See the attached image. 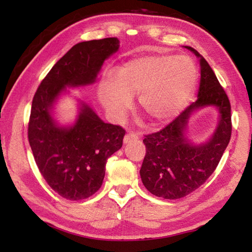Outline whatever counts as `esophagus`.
Listing matches in <instances>:
<instances>
[{"label": "esophagus", "mask_w": 252, "mask_h": 252, "mask_svg": "<svg viewBox=\"0 0 252 252\" xmlns=\"http://www.w3.org/2000/svg\"><path fill=\"white\" fill-rule=\"evenodd\" d=\"M138 139H139V136L136 135V134H134V133L126 134L125 139H123V143H125V144H127V143H130V142H133V141H135V140H138Z\"/></svg>", "instance_id": "1"}]
</instances>
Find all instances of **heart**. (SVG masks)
<instances>
[{"label": "heart", "mask_w": 252, "mask_h": 252, "mask_svg": "<svg viewBox=\"0 0 252 252\" xmlns=\"http://www.w3.org/2000/svg\"><path fill=\"white\" fill-rule=\"evenodd\" d=\"M198 82L194 62L188 57L156 54L136 58L102 78L99 97L114 121H121L138 96L139 106L152 123L178 116L189 103Z\"/></svg>", "instance_id": "obj_1"}]
</instances>
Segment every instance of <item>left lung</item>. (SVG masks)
<instances>
[{"instance_id": "8db88e82", "label": "left lung", "mask_w": 252, "mask_h": 252, "mask_svg": "<svg viewBox=\"0 0 252 252\" xmlns=\"http://www.w3.org/2000/svg\"><path fill=\"white\" fill-rule=\"evenodd\" d=\"M200 61L198 99L164 129L146 135L144 157L140 176L152 194L163 199L186 197L215 171L231 136V106L215 72L197 50L185 46ZM215 107L219 122L207 142L195 144L187 136L189 119L199 109Z\"/></svg>"}]
</instances>
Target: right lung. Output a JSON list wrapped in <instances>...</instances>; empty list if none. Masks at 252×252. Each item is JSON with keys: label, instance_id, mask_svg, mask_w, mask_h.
Returning a JSON list of instances; mask_svg holds the SVG:
<instances>
[{"label": "right lung", "instance_id": "1", "mask_svg": "<svg viewBox=\"0 0 252 252\" xmlns=\"http://www.w3.org/2000/svg\"><path fill=\"white\" fill-rule=\"evenodd\" d=\"M117 37L80 42L67 51L37 88L29 122L34 160L48 185L67 200L91 197L100 189L106 160L120 150L126 132L102 121L90 105L78 99V114L69 125L54 117L67 88L95 82L106 59L119 50Z\"/></svg>", "mask_w": 252, "mask_h": 252}]
</instances>
